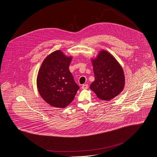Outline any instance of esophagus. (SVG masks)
<instances>
[{
  "instance_id": "esophagus-1",
  "label": "esophagus",
  "mask_w": 157,
  "mask_h": 157,
  "mask_svg": "<svg viewBox=\"0 0 157 157\" xmlns=\"http://www.w3.org/2000/svg\"><path fill=\"white\" fill-rule=\"evenodd\" d=\"M81 88H82V89H87V88H88V85H87V84H83V85L82 86Z\"/></svg>"
}]
</instances>
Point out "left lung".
<instances>
[{
	"instance_id": "8db88e82",
	"label": "left lung",
	"mask_w": 157,
	"mask_h": 157,
	"mask_svg": "<svg viewBox=\"0 0 157 157\" xmlns=\"http://www.w3.org/2000/svg\"><path fill=\"white\" fill-rule=\"evenodd\" d=\"M94 81L89 86L98 98L109 101L124 89L125 76L123 69L115 58L105 50L92 59Z\"/></svg>"
}]
</instances>
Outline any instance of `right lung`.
<instances>
[{
    "label": "right lung",
    "instance_id": "obj_1",
    "mask_svg": "<svg viewBox=\"0 0 157 157\" xmlns=\"http://www.w3.org/2000/svg\"><path fill=\"white\" fill-rule=\"evenodd\" d=\"M71 59V56L56 50L47 56L39 70L38 91L43 100L53 107L68 106L79 89L69 70Z\"/></svg>",
    "mask_w": 157,
    "mask_h": 157
}]
</instances>
